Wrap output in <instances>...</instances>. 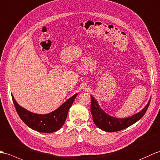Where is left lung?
<instances>
[{
	"mask_svg": "<svg viewBox=\"0 0 160 160\" xmlns=\"http://www.w3.org/2000/svg\"><path fill=\"white\" fill-rule=\"evenodd\" d=\"M91 111L94 123L99 129L108 132H114L121 131L127 128L140 120L145 114L150 104L148 102L147 105L140 112L133 115L131 117L125 118H117L109 116L104 111L100 108L98 103L92 96H91Z\"/></svg>",
	"mask_w": 160,
	"mask_h": 160,
	"instance_id": "left-lung-1",
	"label": "left lung"
}]
</instances>
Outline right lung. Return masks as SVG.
Listing matches in <instances>:
<instances>
[{"label": "right lung", "mask_w": 160, "mask_h": 160, "mask_svg": "<svg viewBox=\"0 0 160 160\" xmlns=\"http://www.w3.org/2000/svg\"><path fill=\"white\" fill-rule=\"evenodd\" d=\"M78 94L73 95L58 109L49 114H38L29 112L20 106L12 95L13 102L20 118L30 128L43 133H52L58 130L64 125L69 108Z\"/></svg>", "instance_id": "right-lung-1"}]
</instances>
